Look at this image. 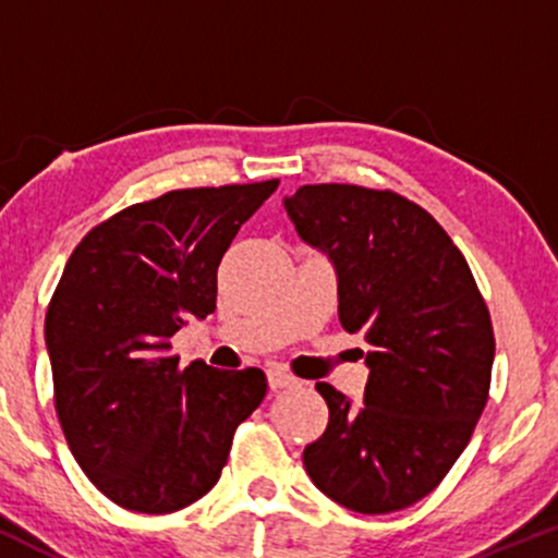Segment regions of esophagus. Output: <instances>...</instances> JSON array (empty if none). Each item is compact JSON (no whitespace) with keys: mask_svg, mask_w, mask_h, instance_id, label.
Wrapping results in <instances>:
<instances>
[{"mask_svg":"<svg viewBox=\"0 0 558 558\" xmlns=\"http://www.w3.org/2000/svg\"><path fill=\"white\" fill-rule=\"evenodd\" d=\"M267 383H270L272 390H280V388H288L296 383V377H293L291 373H286L283 367H270L267 369Z\"/></svg>","mask_w":558,"mask_h":558,"instance_id":"obj_1","label":"esophagus"}]
</instances>
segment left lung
Instances as JSON below:
<instances>
[{
	"label": "left lung",
	"mask_w": 558,
	"mask_h": 558,
	"mask_svg": "<svg viewBox=\"0 0 558 558\" xmlns=\"http://www.w3.org/2000/svg\"><path fill=\"white\" fill-rule=\"evenodd\" d=\"M286 213L338 272V319L369 351L364 401L317 383L330 409L306 475L360 514L425 498L470 444L490 390V312L457 243L420 204L349 183L301 185Z\"/></svg>",
	"instance_id": "left-lung-1"
}]
</instances>
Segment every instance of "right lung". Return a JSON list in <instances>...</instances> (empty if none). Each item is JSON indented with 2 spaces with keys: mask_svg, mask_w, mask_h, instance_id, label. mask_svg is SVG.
I'll list each match as a JSON object with an SVG mask.
<instances>
[{
  "mask_svg": "<svg viewBox=\"0 0 558 558\" xmlns=\"http://www.w3.org/2000/svg\"><path fill=\"white\" fill-rule=\"evenodd\" d=\"M278 181L181 189L88 230L49 301L54 409L110 501L170 514L215 488L235 427L267 393L257 367H178L170 338L217 304V267Z\"/></svg>",
  "mask_w": 558,
  "mask_h": 558,
  "instance_id": "add662e5",
  "label": "right lung"
}]
</instances>
